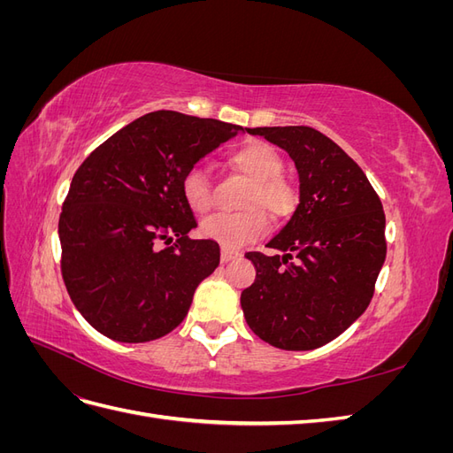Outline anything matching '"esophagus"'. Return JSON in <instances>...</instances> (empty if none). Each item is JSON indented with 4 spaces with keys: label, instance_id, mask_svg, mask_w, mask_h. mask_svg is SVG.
I'll use <instances>...</instances> for the list:
<instances>
[{
    "label": "esophagus",
    "instance_id": "34e87169",
    "mask_svg": "<svg viewBox=\"0 0 453 453\" xmlns=\"http://www.w3.org/2000/svg\"><path fill=\"white\" fill-rule=\"evenodd\" d=\"M238 257H242L240 251L228 250V248H223V250H221V263H223V265L230 263V260H234V258H238Z\"/></svg>",
    "mask_w": 453,
    "mask_h": 453
}]
</instances>
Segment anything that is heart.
<instances>
[{
	"label": "heart",
	"instance_id": "obj_1",
	"mask_svg": "<svg viewBox=\"0 0 453 453\" xmlns=\"http://www.w3.org/2000/svg\"><path fill=\"white\" fill-rule=\"evenodd\" d=\"M228 160L240 173L251 180L248 196H245V205L251 210L203 219L200 234L221 243L223 248L234 250L258 240L268 232V215L260 211V207L265 208L273 221H283L289 217L296 208V190L280 175L283 170L280 153L265 142L255 140L240 145ZM181 195L195 213L203 215L211 210V183L202 170L193 168L183 175ZM255 204L259 208L255 209Z\"/></svg>",
	"mask_w": 453,
	"mask_h": 453
}]
</instances>
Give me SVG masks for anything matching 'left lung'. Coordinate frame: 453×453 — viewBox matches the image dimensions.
Wrapping results in <instances>:
<instances>
[{
    "mask_svg": "<svg viewBox=\"0 0 453 453\" xmlns=\"http://www.w3.org/2000/svg\"><path fill=\"white\" fill-rule=\"evenodd\" d=\"M293 158L300 196L266 245L283 255L245 253L255 283L242 291L251 331L287 351L321 348L357 321L386 260V215L365 172L310 127L245 128Z\"/></svg>",
    "mask_w": 453,
    "mask_h": 453,
    "instance_id": "1",
    "label": "left lung"
}]
</instances>
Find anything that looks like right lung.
Returning <instances> with one entry per match:
<instances>
[{"instance_id": "1", "label": "right lung", "mask_w": 453, "mask_h": 453, "mask_svg": "<svg viewBox=\"0 0 453 453\" xmlns=\"http://www.w3.org/2000/svg\"><path fill=\"white\" fill-rule=\"evenodd\" d=\"M240 130L215 119L153 111L81 164L58 221L62 278L96 331L142 344L185 319L221 250L213 240L188 238L196 219L181 195L183 175Z\"/></svg>"}]
</instances>
